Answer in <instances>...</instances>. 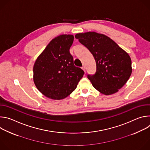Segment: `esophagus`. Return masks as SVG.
<instances>
[{
  "label": "esophagus",
  "instance_id": "1",
  "mask_svg": "<svg viewBox=\"0 0 150 150\" xmlns=\"http://www.w3.org/2000/svg\"><path fill=\"white\" fill-rule=\"evenodd\" d=\"M82 69H83V71H84V72H85V67H82Z\"/></svg>",
  "mask_w": 150,
  "mask_h": 150
}]
</instances>
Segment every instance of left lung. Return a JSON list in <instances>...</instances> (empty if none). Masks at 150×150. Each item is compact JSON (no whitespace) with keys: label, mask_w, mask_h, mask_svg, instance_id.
I'll list each match as a JSON object with an SVG mask.
<instances>
[{"label":"left lung","mask_w":150,"mask_h":150,"mask_svg":"<svg viewBox=\"0 0 150 150\" xmlns=\"http://www.w3.org/2000/svg\"><path fill=\"white\" fill-rule=\"evenodd\" d=\"M75 37L95 59L96 74L87 76L93 86L104 95L117 93L132 74L129 55L104 34L90 31L76 34Z\"/></svg>","instance_id":"8db88e82"}]
</instances>
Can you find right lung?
I'll use <instances>...</instances> for the list:
<instances>
[{
    "label": "right lung",
    "instance_id": "add662e5",
    "mask_svg": "<svg viewBox=\"0 0 150 150\" xmlns=\"http://www.w3.org/2000/svg\"><path fill=\"white\" fill-rule=\"evenodd\" d=\"M74 37L60 35L52 39L38 56L33 67V80L38 91L53 100H61L76 88L84 72L74 65L70 54Z\"/></svg>",
    "mask_w": 150,
    "mask_h": 150
}]
</instances>
